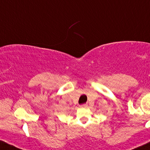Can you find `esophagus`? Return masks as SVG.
I'll return each instance as SVG.
<instances>
[{
  "mask_svg": "<svg viewBox=\"0 0 150 150\" xmlns=\"http://www.w3.org/2000/svg\"><path fill=\"white\" fill-rule=\"evenodd\" d=\"M88 107V104H83V105H80V108H87Z\"/></svg>",
  "mask_w": 150,
  "mask_h": 150,
  "instance_id": "esophagus-1",
  "label": "esophagus"
}]
</instances>
